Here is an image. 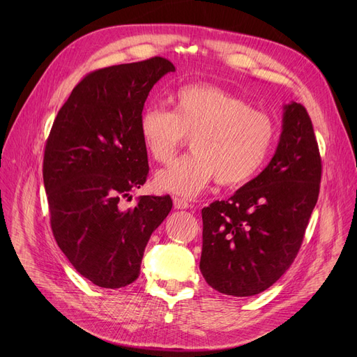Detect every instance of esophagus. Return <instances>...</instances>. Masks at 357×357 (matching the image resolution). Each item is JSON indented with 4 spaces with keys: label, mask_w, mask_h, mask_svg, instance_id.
I'll return each mask as SVG.
<instances>
[{
    "label": "esophagus",
    "mask_w": 357,
    "mask_h": 357,
    "mask_svg": "<svg viewBox=\"0 0 357 357\" xmlns=\"http://www.w3.org/2000/svg\"><path fill=\"white\" fill-rule=\"evenodd\" d=\"M174 207L178 208V210H185V208H190L191 204H190L188 201H186V199H183V198L175 197V198H174Z\"/></svg>",
    "instance_id": "esophagus-1"
}]
</instances>
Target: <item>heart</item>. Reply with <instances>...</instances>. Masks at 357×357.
Listing matches in <instances>:
<instances>
[{"mask_svg": "<svg viewBox=\"0 0 357 357\" xmlns=\"http://www.w3.org/2000/svg\"><path fill=\"white\" fill-rule=\"evenodd\" d=\"M171 102L172 111L150 105L139 120L143 146L159 163L171 160L191 136L192 152L158 172L160 191L192 197L213 179L222 186L240 185L266 162L276 130L264 111L211 84L181 86Z\"/></svg>", "mask_w": 357, "mask_h": 357, "instance_id": "b5f03b06", "label": "heart"}]
</instances>
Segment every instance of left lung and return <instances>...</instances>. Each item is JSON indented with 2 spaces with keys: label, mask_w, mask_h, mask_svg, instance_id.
<instances>
[{
  "label": "left lung",
  "mask_w": 357,
  "mask_h": 357,
  "mask_svg": "<svg viewBox=\"0 0 357 357\" xmlns=\"http://www.w3.org/2000/svg\"><path fill=\"white\" fill-rule=\"evenodd\" d=\"M321 182V156L304 105L284 107L282 133L269 165L227 201L204 207L199 269L215 291L264 292L303 245Z\"/></svg>",
  "instance_id": "left-lung-1"
}]
</instances>
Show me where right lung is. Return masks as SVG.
I'll use <instances>...</instances> for the list:
<instances>
[{
    "instance_id": "right-lung-1",
    "label": "right lung",
    "mask_w": 357,
    "mask_h": 357,
    "mask_svg": "<svg viewBox=\"0 0 357 357\" xmlns=\"http://www.w3.org/2000/svg\"><path fill=\"white\" fill-rule=\"evenodd\" d=\"M175 66L160 56L88 73L56 116L43 182L56 243L72 266L101 288L133 284L147 241L172 210L169 195L120 199L149 174L139 120L153 85Z\"/></svg>"
}]
</instances>
